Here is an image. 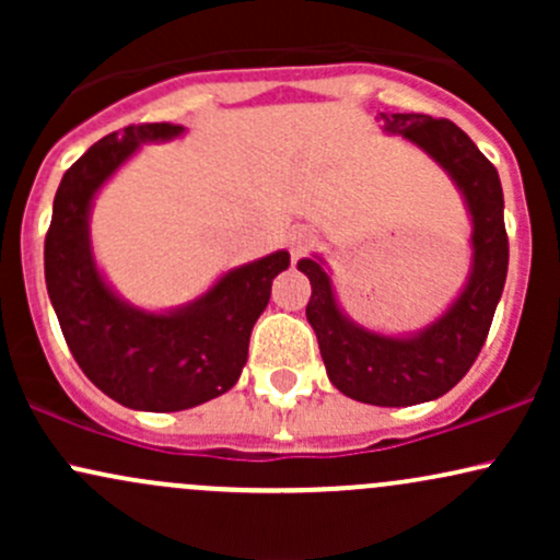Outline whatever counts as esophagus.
<instances>
[{
    "label": "esophagus",
    "instance_id": "34e87169",
    "mask_svg": "<svg viewBox=\"0 0 560 560\" xmlns=\"http://www.w3.org/2000/svg\"><path fill=\"white\" fill-rule=\"evenodd\" d=\"M313 242H316V234L305 226H294L287 234V247H289V253H292V258H300V255L305 253Z\"/></svg>",
    "mask_w": 560,
    "mask_h": 560
}]
</instances>
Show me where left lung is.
I'll list each match as a JSON object with an SVG mask.
<instances>
[{
	"label": "left lung",
	"mask_w": 560,
	"mask_h": 560,
	"mask_svg": "<svg viewBox=\"0 0 560 560\" xmlns=\"http://www.w3.org/2000/svg\"><path fill=\"white\" fill-rule=\"evenodd\" d=\"M382 124L384 133L432 158L464 197L471 221V266L464 287L427 326L389 334L347 316L320 255L302 258L298 271L311 279L305 316L334 387L358 402L405 408L442 397L477 361L505 287L508 236L498 171L458 126L421 113H382Z\"/></svg>",
	"instance_id": "obj_1"
}]
</instances>
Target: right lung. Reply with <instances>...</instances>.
I'll return each mask as SVG.
<instances>
[{
  "label": "right lung",
  "mask_w": 560,
  "mask_h": 560,
  "mask_svg": "<svg viewBox=\"0 0 560 560\" xmlns=\"http://www.w3.org/2000/svg\"><path fill=\"white\" fill-rule=\"evenodd\" d=\"M184 126H128L89 147L55 195L44 242V279L75 363L115 402L150 413L202 405L240 382L249 334L289 268L287 249L229 268L195 300L163 311L133 305L94 258V199L152 141L184 137Z\"/></svg>",
  "instance_id": "obj_1"
}]
</instances>
